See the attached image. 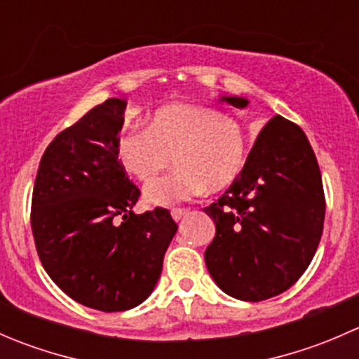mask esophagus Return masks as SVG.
Instances as JSON below:
<instances>
[{
	"mask_svg": "<svg viewBox=\"0 0 359 359\" xmlns=\"http://www.w3.org/2000/svg\"><path fill=\"white\" fill-rule=\"evenodd\" d=\"M186 213H187L186 208H173L172 210V217H173V220H175V222H179V220L182 219Z\"/></svg>",
	"mask_w": 359,
	"mask_h": 359,
	"instance_id": "1",
	"label": "esophagus"
}]
</instances>
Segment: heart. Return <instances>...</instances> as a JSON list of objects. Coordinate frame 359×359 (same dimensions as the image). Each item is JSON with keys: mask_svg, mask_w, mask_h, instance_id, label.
<instances>
[{"mask_svg": "<svg viewBox=\"0 0 359 359\" xmlns=\"http://www.w3.org/2000/svg\"><path fill=\"white\" fill-rule=\"evenodd\" d=\"M177 170L151 184L146 201L173 206L236 182L248 159V135L238 119L196 104H168L153 112L147 128L123 130L116 139L119 165L149 184L170 165Z\"/></svg>", "mask_w": 359, "mask_h": 359, "instance_id": "b5f03b06", "label": "heart"}]
</instances>
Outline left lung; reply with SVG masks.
I'll return each mask as SVG.
<instances>
[{"instance_id":"obj_1","label":"left lung","mask_w":359,"mask_h":359,"mask_svg":"<svg viewBox=\"0 0 359 359\" xmlns=\"http://www.w3.org/2000/svg\"><path fill=\"white\" fill-rule=\"evenodd\" d=\"M220 100L248 106L241 97ZM205 212L215 222L205 262L220 290L247 302L288 290L313 260L325 222L321 172L302 128L271 118L243 173Z\"/></svg>"}]
</instances>
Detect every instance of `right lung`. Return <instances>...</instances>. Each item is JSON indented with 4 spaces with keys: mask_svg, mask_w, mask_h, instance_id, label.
Masks as SVG:
<instances>
[{
    "mask_svg": "<svg viewBox=\"0 0 359 359\" xmlns=\"http://www.w3.org/2000/svg\"><path fill=\"white\" fill-rule=\"evenodd\" d=\"M125 99H107L50 142L32 189L39 260L72 300L104 313L132 309L156 287L177 233L165 208L133 213L140 191L116 158Z\"/></svg>",
    "mask_w": 359,
    "mask_h": 359,
    "instance_id": "obj_1",
    "label": "right lung"
}]
</instances>
